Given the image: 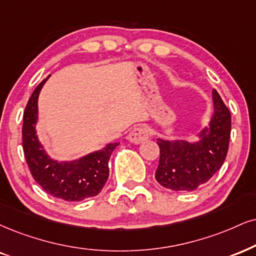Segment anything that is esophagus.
<instances>
[{
    "mask_svg": "<svg viewBox=\"0 0 256 256\" xmlns=\"http://www.w3.org/2000/svg\"><path fill=\"white\" fill-rule=\"evenodd\" d=\"M150 138V130L146 127H135L128 134L127 138L132 144H141Z\"/></svg>",
    "mask_w": 256,
    "mask_h": 256,
    "instance_id": "esophagus-1",
    "label": "esophagus"
}]
</instances>
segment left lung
I'll list each match as a JSON object with an SVG mask.
<instances>
[{
	"instance_id": "8db88e82",
	"label": "left lung",
	"mask_w": 256,
	"mask_h": 256,
	"mask_svg": "<svg viewBox=\"0 0 256 256\" xmlns=\"http://www.w3.org/2000/svg\"><path fill=\"white\" fill-rule=\"evenodd\" d=\"M210 122L198 133L196 142L158 138L160 148L156 179L173 191H194L212 178L224 162L229 147L232 115L216 90Z\"/></svg>"
}]
</instances>
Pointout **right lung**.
<instances>
[{"label": "right lung", "mask_w": 256, "mask_h": 256, "mask_svg": "<svg viewBox=\"0 0 256 256\" xmlns=\"http://www.w3.org/2000/svg\"><path fill=\"white\" fill-rule=\"evenodd\" d=\"M48 78L50 76L36 88L24 112L22 147L27 165L38 184L53 197L68 202L94 197L108 180L109 159L118 144H106L102 150L72 162H58L51 158L36 134L38 98Z\"/></svg>", "instance_id": "obj_1"}]
</instances>
